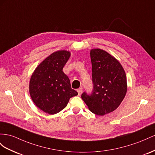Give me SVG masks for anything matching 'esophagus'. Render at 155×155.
<instances>
[{"label": "esophagus", "mask_w": 155, "mask_h": 155, "mask_svg": "<svg viewBox=\"0 0 155 155\" xmlns=\"http://www.w3.org/2000/svg\"><path fill=\"white\" fill-rule=\"evenodd\" d=\"M77 92H78V94L79 96H80V95H81V94H82V88H78V89L77 90Z\"/></svg>", "instance_id": "34e87169"}]
</instances>
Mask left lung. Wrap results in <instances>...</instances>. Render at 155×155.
Returning <instances> with one entry per match:
<instances>
[{
	"label": "left lung",
	"mask_w": 155,
	"mask_h": 155,
	"mask_svg": "<svg viewBox=\"0 0 155 155\" xmlns=\"http://www.w3.org/2000/svg\"><path fill=\"white\" fill-rule=\"evenodd\" d=\"M93 90L81 95L90 110L103 116L118 108L126 96L125 71L117 59L101 49L90 51Z\"/></svg>",
	"instance_id": "1"
}]
</instances>
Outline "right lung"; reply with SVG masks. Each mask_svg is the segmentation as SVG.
I'll list each match as a JSON object with an SVG mask.
<instances>
[{"label": "right lung", "mask_w": 155, "mask_h": 155, "mask_svg": "<svg viewBox=\"0 0 155 155\" xmlns=\"http://www.w3.org/2000/svg\"><path fill=\"white\" fill-rule=\"evenodd\" d=\"M70 55L65 50L55 51L37 67L31 76V97L37 107L46 113L61 111L71 97L78 95L71 88L69 78L63 71Z\"/></svg>", "instance_id": "1"}]
</instances>
